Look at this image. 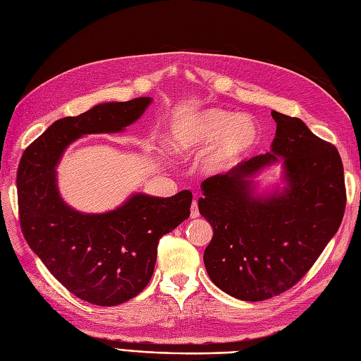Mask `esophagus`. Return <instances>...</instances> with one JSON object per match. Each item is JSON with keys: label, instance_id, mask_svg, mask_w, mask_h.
<instances>
[{"label": "esophagus", "instance_id": "1", "mask_svg": "<svg viewBox=\"0 0 361 361\" xmlns=\"http://www.w3.org/2000/svg\"><path fill=\"white\" fill-rule=\"evenodd\" d=\"M200 212H199V207H197V202H192L191 203V218H199Z\"/></svg>", "mask_w": 361, "mask_h": 361}]
</instances>
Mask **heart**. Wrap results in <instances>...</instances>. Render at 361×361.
I'll use <instances>...</instances> for the list:
<instances>
[{"instance_id":"b5f03b06","label":"heart","mask_w":361,"mask_h":361,"mask_svg":"<svg viewBox=\"0 0 361 361\" xmlns=\"http://www.w3.org/2000/svg\"><path fill=\"white\" fill-rule=\"evenodd\" d=\"M260 140L259 122L250 114L221 108H204L176 120L170 128L169 147L178 157L206 150L203 170L218 174L232 169L253 150Z\"/></svg>"}]
</instances>
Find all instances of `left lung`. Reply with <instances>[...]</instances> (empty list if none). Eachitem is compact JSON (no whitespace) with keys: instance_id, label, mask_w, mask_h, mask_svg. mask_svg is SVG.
<instances>
[{"instance_id":"left-lung-1","label":"left lung","mask_w":361,"mask_h":361,"mask_svg":"<svg viewBox=\"0 0 361 361\" xmlns=\"http://www.w3.org/2000/svg\"><path fill=\"white\" fill-rule=\"evenodd\" d=\"M271 150L202 182L199 211L214 228L204 250L207 276L243 301H264L298 283L342 223L346 191L334 146L301 118L271 111ZM280 163L281 188L258 190L254 178Z\"/></svg>"}]
</instances>
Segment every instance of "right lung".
I'll list each match as a JSON object with an SVG mask.
<instances>
[{
	"mask_svg": "<svg viewBox=\"0 0 361 361\" xmlns=\"http://www.w3.org/2000/svg\"><path fill=\"white\" fill-rule=\"evenodd\" d=\"M152 101L105 102L60 118L25 149L18 167L19 221L27 244L64 288L96 305L122 304L147 286L159 238L190 216L192 194L134 192L113 211L85 214L63 200L57 166L73 141L122 133Z\"/></svg>",
	"mask_w": 361,
	"mask_h": 361,
	"instance_id": "1",
	"label": "right lung"
}]
</instances>
